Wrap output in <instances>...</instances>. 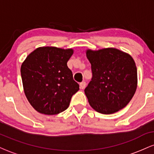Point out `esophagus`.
<instances>
[{"label":"esophagus","instance_id":"esophagus-1","mask_svg":"<svg viewBox=\"0 0 154 154\" xmlns=\"http://www.w3.org/2000/svg\"><path fill=\"white\" fill-rule=\"evenodd\" d=\"M85 86H86V82H84V81L82 82H80V84H79V87H80L81 89H82V90L85 89Z\"/></svg>","mask_w":154,"mask_h":154}]
</instances>
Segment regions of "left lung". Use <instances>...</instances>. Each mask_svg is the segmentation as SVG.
Returning <instances> with one entry per match:
<instances>
[{
  "label": "left lung",
  "mask_w": 154,
  "mask_h": 154,
  "mask_svg": "<svg viewBox=\"0 0 154 154\" xmlns=\"http://www.w3.org/2000/svg\"><path fill=\"white\" fill-rule=\"evenodd\" d=\"M86 56L93 72L85 89L91 106L103 114H114L125 108L137 85V67L132 56L115 48L88 49Z\"/></svg>",
  "instance_id": "8db88e82"
}]
</instances>
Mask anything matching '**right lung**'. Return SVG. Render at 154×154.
<instances>
[{
    "mask_svg": "<svg viewBox=\"0 0 154 154\" xmlns=\"http://www.w3.org/2000/svg\"><path fill=\"white\" fill-rule=\"evenodd\" d=\"M73 53L72 48L39 47L22 63L24 94L40 114L55 115L65 111L72 95L79 90L67 66Z\"/></svg>",
    "mask_w": 154,
    "mask_h": 154,
    "instance_id": "1",
    "label": "right lung"
}]
</instances>
